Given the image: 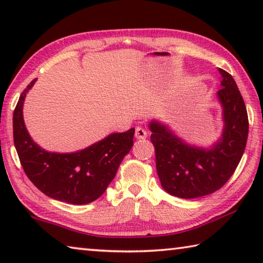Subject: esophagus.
Wrapping results in <instances>:
<instances>
[{
  "mask_svg": "<svg viewBox=\"0 0 263 263\" xmlns=\"http://www.w3.org/2000/svg\"><path fill=\"white\" fill-rule=\"evenodd\" d=\"M147 137V131L142 127H137L136 128V138L137 139H145Z\"/></svg>",
  "mask_w": 263,
  "mask_h": 263,
  "instance_id": "1",
  "label": "esophagus"
}]
</instances>
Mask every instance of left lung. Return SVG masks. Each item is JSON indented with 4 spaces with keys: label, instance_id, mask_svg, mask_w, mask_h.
Listing matches in <instances>:
<instances>
[{
    "label": "left lung",
    "instance_id": "1",
    "mask_svg": "<svg viewBox=\"0 0 263 263\" xmlns=\"http://www.w3.org/2000/svg\"><path fill=\"white\" fill-rule=\"evenodd\" d=\"M221 88L217 96L222 105L225 126L211 148L190 146L163 124L153 121L151 140L162 188L180 198H197L220 189L241 160L248 137V116L232 75L219 68Z\"/></svg>",
    "mask_w": 263,
    "mask_h": 263
}]
</instances>
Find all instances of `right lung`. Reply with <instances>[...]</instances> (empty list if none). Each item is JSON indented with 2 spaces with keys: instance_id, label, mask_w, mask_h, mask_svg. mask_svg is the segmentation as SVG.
Segmentation results:
<instances>
[{
  "instance_id": "add662e5",
  "label": "right lung",
  "mask_w": 263,
  "mask_h": 263,
  "mask_svg": "<svg viewBox=\"0 0 263 263\" xmlns=\"http://www.w3.org/2000/svg\"><path fill=\"white\" fill-rule=\"evenodd\" d=\"M34 79L22 92L12 124L14 142L26 176L51 198L69 204L96 201L114 180L119 164L133 145L135 128L112 133L75 153H51L31 139L23 119V103Z\"/></svg>"
}]
</instances>
